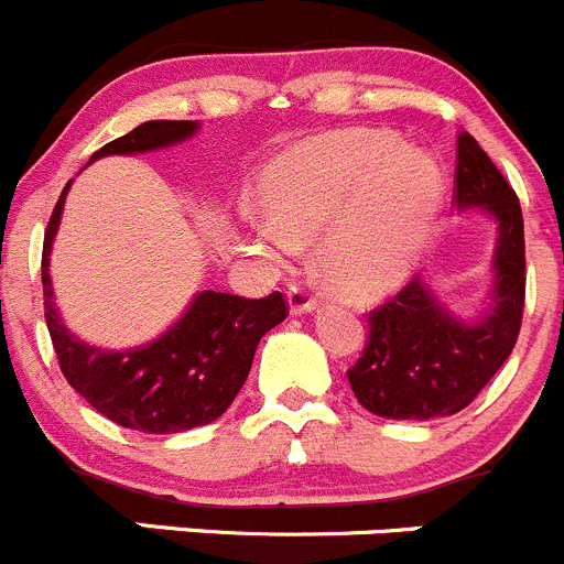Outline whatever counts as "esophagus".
I'll return each mask as SVG.
<instances>
[{
  "label": "esophagus",
  "mask_w": 564,
  "mask_h": 564,
  "mask_svg": "<svg viewBox=\"0 0 564 564\" xmlns=\"http://www.w3.org/2000/svg\"><path fill=\"white\" fill-rule=\"evenodd\" d=\"M317 304H321V301H317V295L312 293L306 284L293 282L288 288V306H290V312H293V315H304V312L317 310Z\"/></svg>",
  "instance_id": "esophagus-1"
}]
</instances>
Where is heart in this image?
Returning a JSON list of instances; mask_svg holds the SVG:
<instances>
[{
  "instance_id": "obj_1",
  "label": "heart",
  "mask_w": 564,
  "mask_h": 564,
  "mask_svg": "<svg viewBox=\"0 0 564 564\" xmlns=\"http://www.w3.org/2000/svg\"><path fill=\"white\" fill-rule=\"evenodd\" d=\"M265 219L249 243L269 260L321 238V271L337 293L372 301L409 280L444 199L436 161L400 148L392 131H332L304 139L265 166Z\"/></svg>"
}]
</instances>
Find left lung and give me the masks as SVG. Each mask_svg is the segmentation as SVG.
Instances as JSON below:
<instances>
[{
  "label": "left lung",
  "instance_id": "8db88e82",
  "mask_svg": "<svg viewBox=\"0 0 564 564\" xmlns=\"http://www.w3.org/2000/svg\"><path fill=\"white\" fill-rule=\"evenodd\" d=\"M455 203L482 208L499 225L490 310L474 323L453 317L414 276L370 312L367 345L348 381L356 400L387 420H436L464 411L505 365L521 332L527 295L521 203L466 131L458 137Z\"/></svg>",
  "mask_w": 564,
  "mask_h": 564
}]
</instances>
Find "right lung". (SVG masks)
I'll return each mask as SVG.
<instances>
[{
  "mask_svg": "<svg viewBox=\"0 0 564 564\" xmlns=\"http://www.w3.org/2000/svg\"><path fill=\"white\" fill-rule=\"evenodd\" d=\"M194 131L197 122L192 120H148L104 144L90 161L115 153H148L183 142ZM68 188L70 183H65L48 219L41 263L43 310L63 376L98 414L139 433H183L219 420L247 381L260 337L288 317L284 295L274 290L265 299H243L205 290L155 343L128 350L82 343L65 328L48 276V254Z\"/></svg>",
  "mask_w": 564,
  "mask_h": 564,
  "instance_id": "obj_1",
  "label": "right lung"
}]
</instances>
